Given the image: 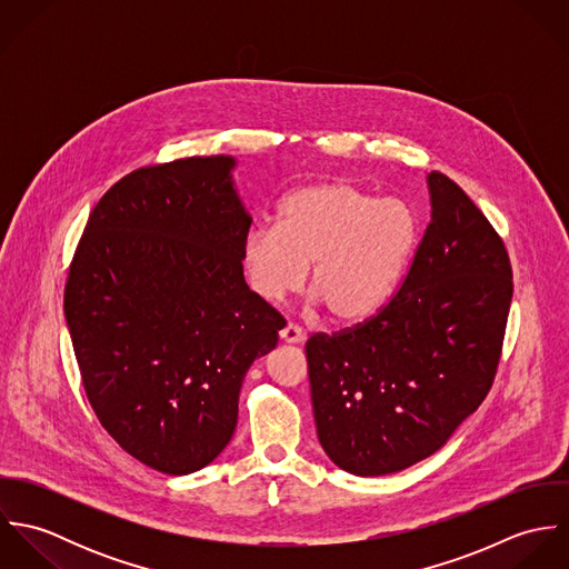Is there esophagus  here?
I'll return each mask as SVG.
<instances>
[{"instance_id": "esophagus-1", "label": "esophagus", "mask_w": 569, "mask_h": 569, "mask_svg": "<svg viewBox=\"0 0 569 569\" xmlns=\"http://www.w3.org/2000/svg\"><path fill=\"white\" fill-rule=\"evenodd\" d=\"M280 339H282L284 343H305L307 332H305L300 326L289 322V325L280 330Z\"/></svg>"}]
</instances>
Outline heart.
<instances>
[{"instance_id":"b5f03b06","label":"heart","mask_w":569,"mask_h":569,"mask_svg":"<svg viewBox=\"0 0 569 569\" xmlns=\"http://www.w3.org/2000/svg\"><path fill=\"white\" fill-rule=\"evenodd\" d=\"M416 239L401 199L343 183H309L278 208V223L251 230L243 264L251 289L267 302L296 293L311 269V289L335 322H361L390 298Z\"/></svg>"}]
</instances>
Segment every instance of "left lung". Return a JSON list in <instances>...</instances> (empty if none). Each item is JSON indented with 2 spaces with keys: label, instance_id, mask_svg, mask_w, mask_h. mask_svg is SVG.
Here are the masks:
<instances>
[{
  "label": "left lung",
  "instance_id": "8db88e82",
  "mask_svg": "<svg viewBox=\"0 0 569 569\" xmlns=\"http://www.w3.org/2000/svg\"><path fill=\"white\" fill-rule=\"evenodd\" d=\"M431 221L399 291L377 316L307 341L326 456L388 476L436 453L487 399L512 300V267L485 212L427 174Z\"/></svg>",
  "mask_w": 569,
  "mask_h": 569
}]
</instances>
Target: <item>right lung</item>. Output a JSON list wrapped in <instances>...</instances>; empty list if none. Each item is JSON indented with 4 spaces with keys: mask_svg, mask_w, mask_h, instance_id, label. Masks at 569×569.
<instances>
[{
    "mask_svg": "<svg viewBox=\"0 0 569 569\" xmlns=\"http://www.w3.org/2000/svg\"><path fill=\"white\" fill-rule=\"evenodd\" d=\"M230 156L124 174L91 210L66 282L89 406L142 465L186 476L230 442L244 375L284 318L249 291L251 217Z\"/></svg>",
    "mask_w": 569,
    "mask_h": 569,
    "instance_id": "right-lung-1",
    "label": "right lung"
}]
</instances>
